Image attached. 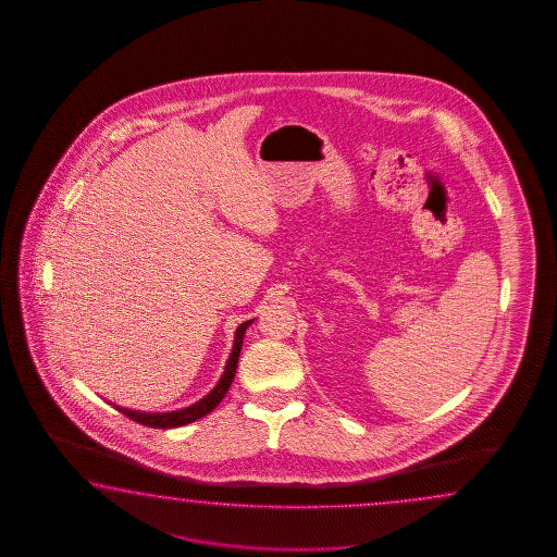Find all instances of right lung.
I'll list each match as a JSON object with an SVG mask.
<instances>
[{"mask_svg": "<svg viewBox=\"0 0 557 557\" xmlns=\"http://www.w3.org/2000/svg\"><path fill=\"white\" fill-rule=\"evenodd\" d=\"M252 324V320L243 322L237 329L235 334V344H233V350L228 355L226 360L225 372L223 376L216 382L213 391L209 392L205 398H201L199 403L190 404L187 408H181V410H173V412H139V410H129V408H117L119 412L139 422L143 426L149 428H178L190 424L195 420H199L202 416L211 414L214 408L221 404V400L225 398L226 391L231 388L233 379H235V372H237L238 356H240V348H243V338H245V332Z\"/></svg>", "mask_w": 557, "mask_h": 557, "instance_id": "right-lung-1", "label": "right lung"}]
</instances>
